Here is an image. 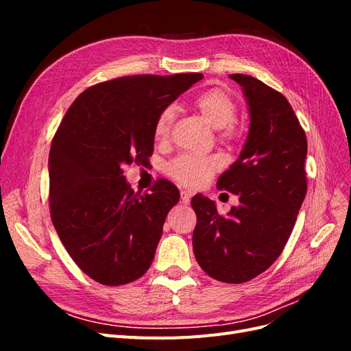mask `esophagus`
Returning <instances> with one entry per match:
<instances>
[{"label": "esophagus", "mask_w": 351, "mask_h": 351, "mask_svg": "<svg viewBox=\"0 0 351 351\" xmlns=\"http://www.w3.org/2000/svg\"><path fill=\"white\" fill-rule=\"evenodd\" d=\"M180 196H182V202H183L184 205L190 204V197H192V195H190L189 192H186V190H182V192H180Z\"/></svg>", "instance_id": "34e87169"}]
</instances>
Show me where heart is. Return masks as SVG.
<instances>
[{
    "mask_svg": "<svg viewBox=\"0 0 351 351\" xmlns=\"http://www.w3.org/2000/svg\"><path fill=\"white\" fill-rule=\"evenodd\" d=\"M195 107L212 127L219 129V141L231 142L236 139L237 127L234 119L237 115V102L228 90L210 88L202 92L195 99ZM174 119L176 108L173 105H168L158 114L154 124V136L158 142L165 141L169 136ZM219 168L221 159L215 155L182 154L167 164L165 171L180 184L197 189L205 186Z\"/></svg>",
    "mask_w": 351,
    "mask_h": 351,
    "instance_id": "obj_1",
    "label": "heart"
}]
</instances>
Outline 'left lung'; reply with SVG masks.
I'll use <instances>...</instances> for the list:
<instances>
[{"instance_id":"8db88e82","label":"left lung","mask_w":351,"mask_h":351,"mask_svg":"<svg viewBox=\"0 0 351 351\" xmlns=\"http://www.w3.org/2000/svg\"><path fill=\"white\" fill-rule=\"evenodd\" d=\"M230 77L246 97L250 125L239 159L217 187L237 195L240 205L222 217L214 202L196 195L193 252L209 277L241 284L267 271L291 234L307 192V141L284 95L246 74Z\"/></svg>"}]
</instances>
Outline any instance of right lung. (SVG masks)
<instances>
[{
    "instance_id": "add662e5",
    "label": "right lung",
    "mask_w": 351,
    "mask_h": 351,
    "mask_svg": "<svg viewBox=\"0 0 351 351\" xmlns=\"http://www.w3.org/2000/svg\"><path fill=\"white\" fill-rule=\"evenodd\" d=\"M204 74H136L82 92L67 110L49 151V212L77 267L99 284H129L149 269L178 189L158 180L134 193L124 165L154 152L162 108Z\"/></svg>"
}]
</instances>
